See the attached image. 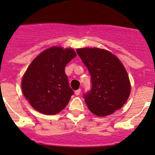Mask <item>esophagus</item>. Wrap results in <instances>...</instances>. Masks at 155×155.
I'll return each mask as SVG.
<instances>
[{
  "label": "esophagus",
  "instance_id": "1",
  "mask_svg": "<svg viewBox=\"0 0 155 155\" xmlns=\"http://www.w3.org/2000/svg\"><path fill=\"white\" fill-rule=\"evenodd\" d=\"M75 94H76V95H79V94H80V93H81V89H78V90H77V91H75Z\"/></svg>",
  "mask_w": 155,
  "mask_h": 155
}]
</instances>
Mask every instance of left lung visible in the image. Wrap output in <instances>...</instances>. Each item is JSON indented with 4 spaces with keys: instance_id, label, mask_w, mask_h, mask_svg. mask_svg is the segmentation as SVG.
Masks as SVG:
<instances>
[{
    "instance_id": "1",
    "label": "left lung",
    "mask_w": 155,
    "mask_h": 155,
    "mask_svg": "<svg viewBox=\"0 0 155 155\" xmlns=\"http://www.w3.org/2000/svg\"><path fill=\"white\" fill-rule=\"evenodd\" d=\"M87 67L92 87L84 96L87 108L97 116H107L124 106L131 91L125 67L110 51L97 47L77 49Z\"/></svg>"
}]
</instances>
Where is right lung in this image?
Instances as JSON below:
<instances>
[{"label":"right lung","mask_w":155,"mask_h":155,"mask_svg":"<svg viewBox=\"0 0 155 155\" xmlns=\"http://www.w3.org/2000/svg\"><path fill=\"white\" fill-rule=\"evenodd\" d=\"M77 53L72 48L52 46L43 50L28 67L21 90L31 106L45 115H55L66 107L74 94L65 67Z\"/></svg>","instance_id":"right-lung-1"}]
</instances>
